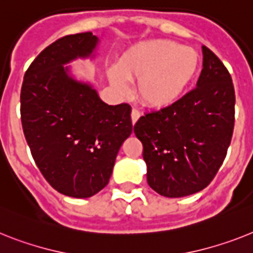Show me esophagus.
Segmentation results:
<instances>
[{"label":"esophagus","instance_id":"obj_1","mask_svg":"<svg viewBox=\"0 0 253 253\" xmlns=\"http://www.w3.org/2000/svg\"><path fill=\"white\" fill-rule=\"evenodd\" d=\"M139 118H140V112L137 109H135V108H133L132 112H131V121H132L133 125L136 123V121L139 120Z\"/></svg>","mask_w":253,"mask_h":253}]
</instances>
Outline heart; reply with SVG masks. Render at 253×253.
<instances>
[{
	"label": "heart",
	"instance_id": "b5f03b06",
	"mask_svg": "<svg viewBox=\"0 0 253 253\" xmlns=\"http://www.w3.org/2000/svg\"><path fill=\"white\" fill-rule=\"evenodd\" d=\"M199 56L193 48L167 40H150L133 44L121 56L118 68L109 72L110 82L127 95L137 82V95L154 109L169 108L179 100L198 71Z\"/></svg>",
	"mask_w": 253,
	"mask_h": 253
}]
</instances>
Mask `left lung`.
<instances>
[{"mask_svg": "<svg viewBox=\"0 0 253 253\" xmlns=\"http://www.w3.org/2000/svg\"><path fill=\"white\" fill-rule=\"evenodd\" d=\"M203 69L194 90L173 105L140 117L133 132L143 143L146 180L169 198L209 185L224 162L234 130L235 94L221 60L202 46Z\"/></svg>", "mask_w": 253, "mask_h": 253, "instance_id": "1", "label": "left lung"}]
</instances>
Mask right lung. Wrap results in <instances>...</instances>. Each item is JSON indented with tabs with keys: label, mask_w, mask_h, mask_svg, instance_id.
<instances>
[{
	"label": "right lung",
	"mask_w": 253,
	"mask_h": 253,
	"mask_svg": "<svg viewBox=\"0 0 253 253\" xmlns=\"http://www.w3.org/2000/svg\"><path fill=\"white\" fill-rule=\"evenodd\" d=\"M91 32L65 36L44 48L24 74L23 131L36 165L55 190L90 198L108 185L116 157L132 132L131 107L108 105L72 61L96 58Z\"/></svg>",
	"instance_id": "add662e5"
}]
</instances>
